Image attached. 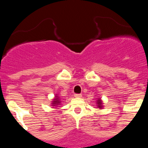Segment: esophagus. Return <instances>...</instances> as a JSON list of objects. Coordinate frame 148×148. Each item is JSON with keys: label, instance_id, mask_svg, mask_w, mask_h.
Returning a JSON list of instances; mask_svg holds the SVG:
<instances>
[{"label": "esophagus", "instance_id": "34e87169", "mask_svg": "<svg viewBox=\"0 0 148 148\" xmlns=\"http://www.w3.org/2000/svg\"><path fill=\"white\" fill-rule=\"evenodd\" d=\"M74 97H82L81 94H74Z\"/></svg>", "mask_w": 148, "mask_h": 148}]
</instances>
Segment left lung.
<instances>
[{"label": "left lung", "mask_w": 148, "mask_h": 148, "mask_svg": "<svg viewBox=\"0 0 148 148\" xmlns=\"http://www.w3.org/2000/svg\"><path fill=\"white\" fill-rule=\"evenodd\" d=\"M97 108H99L100 109H101L103 108V103H102V101L100 99H98L97 100Z\"/></svg>", "instance_id": "obj_1"}]
</instances>
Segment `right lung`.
Returning <instances> with one entry per match:
<instances>
[{
  "label": "right lung",
  "mask_w": 148,
  "mask_h": 148,
  "mask_svg": "<svg viewBox=\"0 0 148 148\" xmlns=\"http://www.w3.org/2000/svg\"><path fill=\"white\" fill-rule=\"evenodd\" d=\"M60 103H61L60 99L58 98V96H56V98L54 99L52 103V106H57L58 105H60Z\"/></svg>",
  "instance_id": "obj_1"
}]
</instances>
